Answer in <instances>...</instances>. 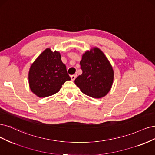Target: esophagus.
<instances>
[{
  "label": "esophagus",
  "mask_w": 155,
  "mask_h": 155,
  "mask_svg": "<svg viewBox=\"0 0 155 155\" xmlns=\"http://www.w3.org/2000/svg\"><path fill=\"white\" fill-rule=\"evenodd\" d=\"M76 78H77V74H73V75L71 76V79L73 81H74Z\"/></svg>",
  "instance_id": "34e87169"
}]
</instances>
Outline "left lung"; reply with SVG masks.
I'll return each mask as SVG.
<instances>
[{"mask_svg": "<svg viewBox=\"0 0 155 155\" xmlns=\"http://www.w3.org/2000/svg\"><path fill=\"white\" fill-rule=\"evenodd\" d=\"M82 70L74 83L86 95L94 98L105 97L111 90L114 71L104 53L97 47L85 52L80 62Z\"/></svg>", "mask_w": 155, "mask_h": 155, "instance_id": "left-lung-1", "label": "left lung"}]
</instances>
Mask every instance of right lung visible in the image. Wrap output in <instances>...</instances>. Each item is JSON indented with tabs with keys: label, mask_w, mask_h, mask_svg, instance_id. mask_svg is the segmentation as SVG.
Returning a JSON list of instances; mask_svg holds the SVG:
<instances>
[{
	"label": "right lung",
	"mask_w": 155,
	"mask_h": 155,
	"mask_svg": "<svg viewBox=\"0 0 155 155\" xmlns=\"http://www.w3.org/2000/svg\"><path fill=\"white\" fill-rule=\"evenodd\" d=\"M31 91L40 98L57 93L71 78L67 73L59 51L47 48L33 62L28 74Z\"/></svg>",
	"instance_id": "obj_1"
}]
</instances>
